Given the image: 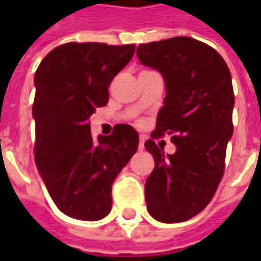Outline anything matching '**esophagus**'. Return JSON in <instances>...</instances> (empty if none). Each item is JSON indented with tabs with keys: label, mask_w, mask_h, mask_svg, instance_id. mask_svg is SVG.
<instances>
[{
	"label": "esophagus",
	"mask_w": 261,
	"mask_h": 261,
	"mask_svg": "<svg viewBox=\"0 0 261 261\" xmlns=\"http://www.w3.org/2000/svg\"><path fill=\"white\" fill-rule=\"evenodd\" d=\"M144 142H145V137L140 136V144H138V148H140V151L144 149Z\"/></svg>",
	"instance_id": "esophagus-1"
}]
</instances>
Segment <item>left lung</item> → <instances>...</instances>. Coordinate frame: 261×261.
<instances>
[{
	"label": "left lung",
	"instance_id": "left-lung-1",
	"mask_svg": "<svg viewBox=\"0 0 261 261\" xmlns=\"http://www.w3.org/2000/svg\"><path fill=\"white\" fill-rule=\"evenodd\" d=\"M137 57L161 72L166 89L145 142L155 159L145 181L148 213L159 222H183L207 207L224 176L235 105L229 68L218 51L186 36L140 44ZM164 134H174L175 154L154 144Z\"/></svg>",
	"mask_w": 261,
	"mask_h": 261
}]
</instances>
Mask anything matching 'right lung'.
Instances as JSON below:
<instances>
[{"mask_svg":"<svg viewBox=\"0 0 261 261\" xmlns=\"http://www.w3.org/2000/svg\"><path fill=\"white\" fill-rule=\"evenodd\" d=\"M134 51V44L65 43L35 74V161L54 204L71 218L99 221L110 213L113 181L138 149L131 125L117 124L113 134L93 140L89 123Z\"/></svg>","mask_w":261,"mask_h":261,"instance_id":"1","label":"right lung"}]
</instances>
